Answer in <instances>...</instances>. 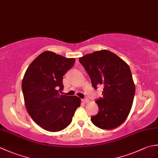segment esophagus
<instances>
[{
  "label": "esophagus",
  "mask_w": 158,
  "mask_h": 158,
  "mask_svg": "<svg viewBox=\"0 0 158 158\" xmlns=\"http://www.w3.org/2000/svg\"><path fill=\"white\" fill-rule=\"evenodd\" d=\"M81 101L83 102H84V103H87V102H89V100H88V99H87V98H83V99H81Z\"/></svg>",
  "instance_id": "obj_1"
}]
</instances>
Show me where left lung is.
<instances>
[{
	"label": "left lung",
	"instance_id": "1",
	"mask_svg": "<svg viewBox=\"0 0 158 158\" xmlns=\"http://www.w3.org/2000/svg\"><path fill=\"white\" fill-rule=\"evenodd\" d=\"M91 79L93 88L104 86L102 97L96 100L98 113L92 122L103 130L119 126L132 108L135 85L129 66L115 53L101 50L79 59Z\"/></svg>",
	"mask_w": 158,
	"mask_h": 158
}]
</instances>
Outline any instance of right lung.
<instances>
[{
  "mask_svg": "<svg viewBox=\"0 0 158 158\" xmlns=\"http://www.w3.org/2000/svg\"><path fill=\"white\" fill-rule=\"evenodd\" d=\"M75 58H66L45 51L33 60L22 83L26 108L36 124L49 132L68 126L81 100L62 95L63 76L71 69Z\"/></svg>",
  "mask_w": 158,
  "mask_h": 158,
  "instance_id": "obj_1",
  "label": "right lung"
}]
</instances>
